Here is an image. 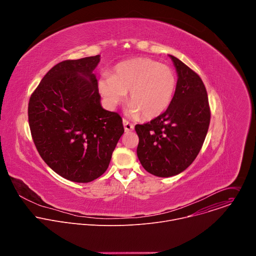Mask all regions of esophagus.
Masks as SVG:
<instances>
[{
	"mask_svg": "<svg viewBox=\"0 0 256 256\" xmlns=\"http://www.w3.org/2000/svg\"><path fill=\"white\" fill-rule=\"evenodd\" d=\"M122 122H124V130L126 132H132V130H134V124H132L130 122H128L126 120H124H124H122Z\"/></svg>",
	"mask_w": 256,
	"mask_h": 256,
	"instance_id": "esophagus-1",
	"label": "esophagus"
}]
</instances>
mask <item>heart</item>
Returning <instances> with one entry per match:
<instances>
[{
	"instance_id": "obj_1",
	"label": "heart",
	"mask_w": 256,
	"mask_h": 256,
	"mask_svg": "<svg viewBox=\"0 0 256 256\" xmlns=\"http://www.w3.org/2000/svg\"><path fill=\"white\" fill-rule=\"evenodd\" d=\"M176 79L166 64L138 58L118 64L112 76H103L98 88L110 109L116 108L130 91L128 112L132 116L151 120L162 114L170 105L175 91Z\"/></svg>"
}]
</instances>
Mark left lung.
I'll use <instances>...</instances> for the list:
<instances>
[{"instance_id": "1", "label": "left lung", "mask_w": 256, "mask_h": 256, "mask_svg": "<svg viewBox=\"0 0 256 256\" xmlns=\"http://www.w3.org/2000/svg\"><path fill=\"white\" fill-rule=\"evenodd\" d=\"M178 80L166 112L149 122L136 124L138 158L149 173L169 177L184 171L198 155L204 142L210 109L200 77L170 56Z\"/></svg>"}]
</instances>
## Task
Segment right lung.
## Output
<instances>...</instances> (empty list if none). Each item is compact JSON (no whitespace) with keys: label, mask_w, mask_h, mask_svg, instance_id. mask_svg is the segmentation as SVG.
<instances>
[{"label":"right lung","mask_w":256,"mask_h":256,"mask_svg":"<svg viewBox=\"0 0 256 256\" xmlns=\"http://www.w3.org/2000/svg\"><path fill=\"white\" fill-rule=\"evenodd\" d=\"M100 56L52 66L30 96L28 122L42 160L62 177L86 184L108 168L124 130L118 112L100 104L93 74Z\"/></svg>","instance_id":"add662e5"}]
</instances>
